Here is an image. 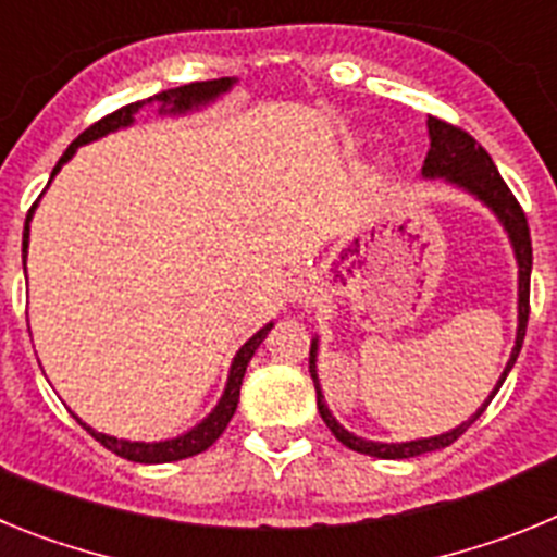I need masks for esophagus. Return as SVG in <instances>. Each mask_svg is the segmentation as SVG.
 <instances>
[{
  "instance_id": "34e87169",
  "label": "esophagus",
  "mask_w": 557,
  "mask_h": 557,
  "mask_svg": "<svg viewBox=\"0 0 557 557\" xmlns=\"http://www.w3.org/2000/svg\"><path fill=\"white\" fill-rule=\"evenodd\" d=\"M314 295V278L312 275L301 273L298 278H293V284H289V298L298 304H309L312 301Z\"/></svg>"
}]
</instances>
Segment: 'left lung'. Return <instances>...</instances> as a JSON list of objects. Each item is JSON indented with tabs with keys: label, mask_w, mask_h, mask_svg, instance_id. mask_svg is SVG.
<instances>
[{
	"label": "left lung",
	"mask_w": 557,
	"mask_h": 557,
	"mask_svg": "<svg viewBox=\"0 0 557 557\" xmlns=\"http://www.w3.org/2000/svg\"><path fill=\"white\" fill-rule=\"evenodd\" d=\"M426 127H430V152H426L424 166H421V175L432 181L444 178L449 181L451 186H457V189L474 195L480 203H485L491 211H494L496 220L502 223V228L508 231V239L510 245H513V253H516V264H519V329H516V346L513 351H510L508 366H505V371H502L499 382H496L494 391L488 393V398L482 401L480 410H476L469 421H462L460 426L444 432V435L418 437V441H405V444H379V441H366V437L348 432L346 426L339 424L337 418L329 412L326 401H323L321 382H318V337H314L312 348H309V373H312L314 393H318V410H321V418L326 421V426L332 430V435L337 437L339 444L359 451V455L379 457V460H407V457L426 455V451L444 449V446L455 444L457 437L469 430L476 418L485 412V407L491 405V398L496 396V391H499L505 376H508L510 368H513L516 357H519L521 351V343H524V332H528V318H530V270H533V243H530L528 218H524L519 200L513 198V191L508 189V184L502 181L499 170L494 166V161H491V156L485 152V147L476 145L469 133L449 125V122L444 120H435V116H430Z\"/></svg>",
	"instance_id": "left-lung-1"
}]
</instances>
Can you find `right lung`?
<instances>
[{"instance_id": "1", "label": "right lung", "mask_w": 557, "mask_h": 557, "mask_svg": "<svg viewBox=\"0 0 557 557\" xmlns=\"http://www.w3.org/2000/svg\"><path fill=\"white\" fill-rule=\"evenodd\" d=\"M234 83H236L234 77L189 83V86L170 88V91H161V95L150 97V100L131 102V106L120 108V111L108 113V116H102L100 122H95L91 127H86V131H83L81 136H77V139L66 147V152H63L61 161H58L55 170H52V178H55L58 172H61V166L66 164L72 156H75L77 147L88 145V141H95V139H102V136H108V133H113V131H120V127L133 125V116H136V113H139L147 102H159L161 106L159 113H186V111H191V108H200V106H209V102H214L220 95H225V91H228ZM33 211H36V203H33V209L27 211V223H24L22 262H27L29 220H33ZM270 329H273V323H268V326L259 329V332H256L253 337H250L248 343L239 348V351H236L234 362H231L228 382H225L223 398H220L218 407H214V410H211L198 426H191V430L184 432V435L170 437V441H156V444H145V441H122V437H111V435H106V432L91 430V426L83 424L81 418L75 416L77 424H81L86 432H91V437H95V441H100V444L106 446V449H111L113 455H120V457H125V460H133V462H172V460H184V457L200 455V451L209 449V446L214 444L220 435H223L225 426H228V421L234 418L236 401H239V387H243L245 368H248V362H250V357L256 354V348L262 346V339L268 337Z\"/></svg>"}]
</instances>
